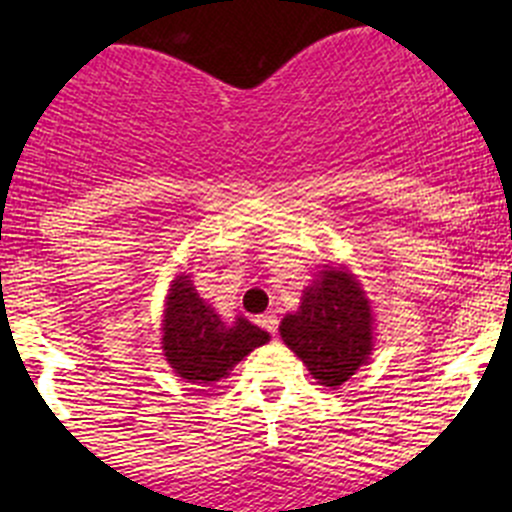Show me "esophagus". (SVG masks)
<instances>
[{
    "label": "esophagus",
    "instance_id": "1",
    "mask_svg": "<svg viewBox=\"0 0 512 512\" xmlns=\"http://www.w3.org/2000/svg\"><path fill=\"white\" fill-rule=\"evenodd\" d=\"M257 324H260L265 332H270L272 337L277 334V324H280V319L275 317V314H262V317H257Z\"/></svg>",
    "mask_w": 512,
    "mask_h": 512
}]
</instances>
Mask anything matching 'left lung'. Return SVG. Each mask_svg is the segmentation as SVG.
Segmentation results:
<instances>
[{
    "mask_svg": "<svg viewBox=\"0 0 512 512\" xmlns=\"http://www.w3.org/2000/svg\"><path fill=\"white\" fill-rule=\"evenodd\" d=\"M280 334L319 384L337 389L374 349L371 302L352 272L324 265L297 312L282 319Z\"/></svg>",
    "mask_w": 512,
    "mask_h": 512,
    "instance_id": "8db88e82",
    "label": "left lung"
}]
</instances>
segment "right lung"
<instances>
[{
    "label": "right lung",
    "instance_id": "1",
    "mask_svg": "<svg viewBox=\"0 0 512 512\" xmlns=\"http://www.w3.org/2000/svg\"><path fill=\"white\" fill-rule=\"evenodd\" d=\"M270 342L265 329L245 317L225 322L190 282L178 275L163 309V354L173 371L193 384L210 386L225 379L237 361Z\"/></svg>",
    "mask_w": 512,
    "mask_h": 512
}]
</instances>
